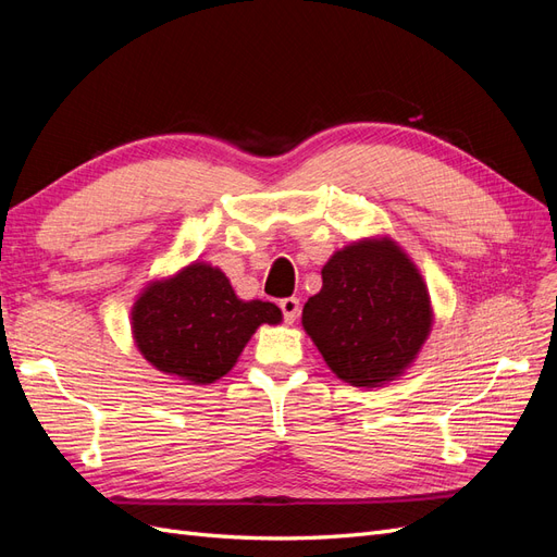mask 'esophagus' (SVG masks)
<instances>
[{
	"label": "esophagus",
	"instance_id": "obj_1",
	"mask_svg": "<svg viewBox=\"0 0 557 557\" xmlns=\"http://www.w3.org/2000/svg\"><path fill=\"white\" fill-rule=\"evenodd\" d=\"M278 307H281L285 323H295L297 315H299V299L297 297H285V299L278 301Z\"/></svg>",
	"mask_w": 557,
	"mask_h": 557
}]
</instances>
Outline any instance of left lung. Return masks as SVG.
<instances>
[{
	"instance_id": "1",
	"label": "left lung",
	"mask_w": 557,
	"mask_h": 557,
	"mask_svg": "<svg viewBox=\"0 0 557 557\" xmlns=\"http://www.w3.org/2000/svg\"><path fill=\"white\" fill-rule=\"evenodd\" d=\"M301 325L342 381L376 387L418 356L432 327L430 295L416 264L391 239L350 244L323 267Z\"/></svg>"
}]
</instances>
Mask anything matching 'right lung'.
<instances>
[{
    "mask_svg": "<svg viewBox=\"0 0 557 557\" xmlns=\"http://www.w3.org/2000/svg\"><path fill=\"white\" fill-rule=\"evenodd\" d=\"M262 323H281V309L272 301L239 299L221 269L205 262L148 285L132 309L141 356L190 383L225 376Z\"/></svg>",
    "mask_w": 557,
    "mask_h": 557,
    "instance_id": "1",
    "label": "right lung"
}]
</instances>
